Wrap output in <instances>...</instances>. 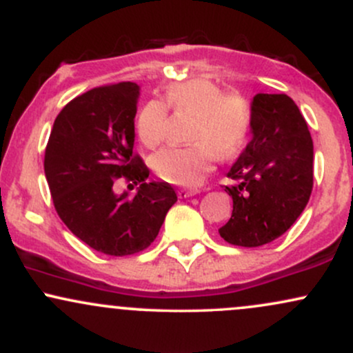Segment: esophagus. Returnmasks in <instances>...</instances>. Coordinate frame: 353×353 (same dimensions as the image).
<instances>
[{
  "label": "esophagus",
  "mask_w": 353,
  "mask_h": 353,
  "mask_svg": "<svg viewBox=\"0 0 353 353\" xmlns=\"http://www.w3.org/2000/svg\"><path fill=\"white\" fill-rule=\"evenodd\" d=\"M197 192H199L197 189H179V190H177V196H179L181 199H188V197L196 196Z\"/></svg>",
  "instance_id": "obj_1"
}]
</instances>
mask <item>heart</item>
Segmentation results:
<instances>
[{"label": "heart", "instance_id": "b5f03b06", "mask_svg": "<svg viewBox=\"0 0 353 353\" xmlns=\"http://www.w3.org/2000/svg\"><path fill=\"white\" fill-rule=\"evenodd\" d=\"M165 104L176 112L194 116L190 141L185 148H165L152 157L157 176L176 185L194 188L212 171L216 151L230 157L242 149L250 132L252 109L241 94H224L217 84L205 79H190L169 86ZM168 109L161 101H149L137 114V137L145 148L164 141Z\"/></svg>", "mask_w": 353, "mask_h": 353}]
</instances>
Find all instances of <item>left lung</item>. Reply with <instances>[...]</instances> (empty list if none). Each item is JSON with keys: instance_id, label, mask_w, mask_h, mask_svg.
Wrapping results in <instances>:
<instances>
[{"instance_id": "8db88e82", "label": "left lung", "mask_w": 353, "mask_h": 353, "mask_svg": "<svg viewBox=\"0 0 353 353\" xmlns=\"http://www.w3.org/2000/svg\"><path fill=\"white\" fill-rule=\"evenodd\" d=\"M252 139L228 176L232 216L219 229L225 242L259 247L297 221L314 185V143L297 104L287 94H255Z\"/></svg>"}]
</instances>
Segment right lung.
Instances as JSON below:
<instances>
[{
	"label": "right lung",
	"mask_w": 353,
	"mask_h": 353,
	"mask_svg": "<svg viewBox=\"0 0 353 353\" xmlns=\"http://www.w3.org/2000/svg\"><path fill=\"white\" fill-rule=\"evenodd\" d=\"M139 86L94 88L66 104L52 124L44 174L52 204L84 244L114 257L141 252L159 234L177 201L168 182H148V165L134 148ZM117 179L139 185L134 198L117 196Z\"/></svg>",
	"instance_id": "right-lung-1"
}]
</instances>
